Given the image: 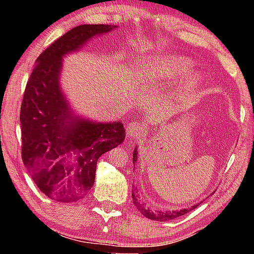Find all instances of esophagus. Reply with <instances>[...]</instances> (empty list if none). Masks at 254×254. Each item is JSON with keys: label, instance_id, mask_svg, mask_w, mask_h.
<instances>
[{"label": "esophagus", "instance_id": "34e87169", "mask_svg": "<svg viewBox=\"0 0 254 254\" xmlns=\"http://www.w3.org/2000/svg\"><path fill=\"white\" fill-rule=\"evenodd\" d=\"M126 131H127L128 137H136V136H140L142 134L143 128H142L141 125H138L137 123H130L127 125Z\"/></svg>", "mask_w": 254, "mask_h": 254}]
</instances>
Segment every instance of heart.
I'll return each mask as SVG.
<instances>
[{"mask_svg":"<svg viewBox=\"0 0 254 254\" xmlns=\"http://www.w3.org/2000/svg\"><path fill=\"white\" fill-rule=\"evenodd\" d=\"M194 62L189 58L171 55L155 62L145 70L144 78H157L159 81L177 82L183 79L179 91L187 92L196 89L202 83V75L199 71H192Z\"/></svg>","mask_w":254,"mask_h":254,"instance_id":"heart-1","label":"heart"}]
</instances>
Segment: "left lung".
<instances>
[{
  "instance_id": "8db88e82",
  "label": "left lung",
  "mask_w": 254,
  "mask_h": 254,
  "mask_svg": "<svg viewBox=\"0 0 254 254\" xmlns=\"http://www.w3.org/2000/svg\"><path fill=\"white\" fill-rule=\"evenodd\" d=\"M137 161V149L135 147L134 149V152H133V163L135 164ZM133 201H134V204L137 207V209L141 211L142 214L144 215L145 217L150 218L152 221H159V222H164V221H170V220H175V218L182 216V215H185L189 213V211L193 210L194 208H196L199 206V203L194 204L193 207L190 208H184V209H180V210H166V211H162V210H152L150 208H147L144 207V204L140 203V201H137L136 196L134 195L133 193Z\"/></svg>"
}]
</instances>
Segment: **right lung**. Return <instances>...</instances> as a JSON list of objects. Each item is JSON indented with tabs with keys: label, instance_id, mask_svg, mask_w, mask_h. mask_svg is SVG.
Returning <instances> with one entry per match:
<instances>
[{
	"label": "right lung",
	"instance_id": "right-lung-1",
	"mask_svg": "<svg viewBox=\"0 0 254 254\" xmlns=\"http://www.w3.org/2000/svg\"><path fill=\"white\" fill-rule=\"evenodd\" d=\"M117 26L83 24L55 40L37 59L20 107L22 158L41 192L74 202L93 186L98 158L125 140L120 121L96 123L76 117L60 86L64 55Z\"/></svg>",
	"mask_w": 254,
	"mask_h": 254
}]
</instances>
